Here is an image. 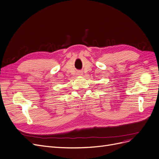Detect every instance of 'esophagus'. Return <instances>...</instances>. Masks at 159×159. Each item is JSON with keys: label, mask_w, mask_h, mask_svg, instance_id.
<instances>
[{"label": "esophagus", "mask_w": 159, "mask_h": 159, "mask_svg": "<svg viewBox=\"0 0 159 159\" xmlns=\"http://www.w3.org/2000/svg\"><path fill=\"white\" fill-rule=\"evenodd\" d=\"M78 74V75H81L83 74V73H82V72H81V71H78V74Z\"/></svg>", "instance_id": "34e87169"}]
</instances>
